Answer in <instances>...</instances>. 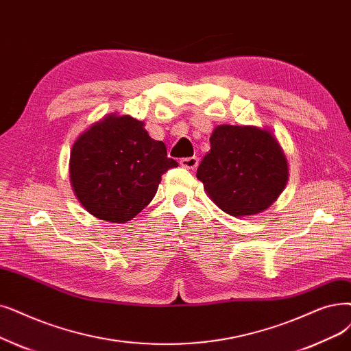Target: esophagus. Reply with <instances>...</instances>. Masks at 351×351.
<instances>
[{"mask_svg":"<svg viewBox=\"0 0 351 351\" xmlns=\"http://www.w3.org/2000/svg\"><path fill=\"white\" fill-rule=\"evenodd\" d=\"M197 165H199V159L196 156H191V158H184L180 159V166L185 167V169H196Z\"/></svg>","mask_w":351,"mask_h":351,"instance_id":"1","label":"esophagus"}]
</instances>
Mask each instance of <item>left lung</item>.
<instances>
[{
	"mask_svg": "<svg viewBox=\"0 0 351 351\" xmlns=\"http://www.w3.org/2000/svg\"><path fill=\"white\" fill-rule=\"evenodd\" d=\"M209 142L210 152L196 176L213 204L232 217H247L277 199L288 180V166L268 130L222 125Z\"/></svg>",
	"mask_w": 351,
	"mask_h": 351,
	"instance_id": "obj_1",
	"label": "left lung"
}]
</instances>
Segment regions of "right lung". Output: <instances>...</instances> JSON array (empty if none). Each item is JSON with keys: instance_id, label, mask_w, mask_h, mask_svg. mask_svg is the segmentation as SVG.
I'll return each mask as SVG.
<instances>
[{"instance_id": "right-lung-1", "label": "right lung", "mask_w": 351, "mask_h": 351, "mask_svg": "<svg viewBox=\"0 0 351 351\" xmlns=\"http://www.w3.org/2000/svg\"><path fill=\"white\" fill-rule=\"evenodd\" d=\"M176 166L165 143L150 138L143 121L110 114L73 145L70 179L91 215L123 223L150 204L162 175Z\"/></svg>"}]
</instances>
